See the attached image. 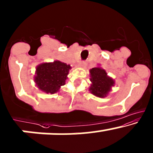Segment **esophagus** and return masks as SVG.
I'll return each mask as SVG.
<instances>
[{
	"instance_id": "obj_1",
	"label": "esophagus",
	"mask_w": 153,
	"mask_h": 153,
	"mask_svg": "<svg viewBox=\"0 0 153 153\" xmlns=\"http://www.w3.org/2000/svg\"><path fill=\"white\" fill-rule=\"evenodd\" d=\"M86 65H87V63H86V62H84V61H83V62L80 63V67H86Z\"/></svg>"
}]
</instances>
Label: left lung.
<instances>
[{
    "instance_id": "left-lung-1",
    "label": "left lung",
    "mask_w": 153,
    "mask_h": 153,
    "mask_svg": "<svg viewBox=\"0 0 153 153\" xmlns=\"http://www.w3.org/2000/svg\"><path fill=\"white\" fill-rule=\"evenodd\" d=\"M89 72L91 82L90 92L98 97H105L114 85V81L108 76L105 70L99 67L91 69Z\"/></svg>"
}]
</instances>
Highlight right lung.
Wrapping results in <instances>:
<instances>
[{
  "label": "right lung",
  "instance_id": "add662e5",
  "mask_svg": "<svg viewBox=\"0 0 153 153\" xmlns=\"http://www.w3.org/2000/svg\"><path fill=\"white\" fill-rule=\"evenodd\" d=\"M70 69V64L60 61L42 63L36 67L34 81L41 91L55 94L65 84Z\"/></svg>",
  "mask_w": 153,
  "mask_h": 153
}]
</instances>
